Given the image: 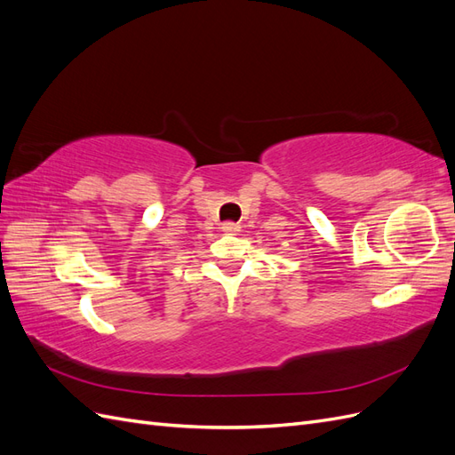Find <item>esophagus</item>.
<instances>
[{"label": "esophagus", "instance_id": "obj_1", "mask_svg": "<svg viewBox=\"0 0 455 455\" xmlns=\"http://www.w3.org/2000/svg\"><path fill=\"white\" fill-rule=\"evenodd\" d=\"M222 229H224L226 233H237V231H239V226L233 224V222H226V224L222 226Z\"/></svg>", "mask_w": 455, "mask_h": 455}]
</instances>
